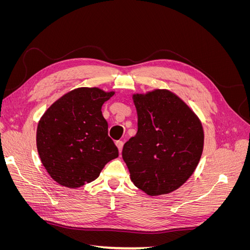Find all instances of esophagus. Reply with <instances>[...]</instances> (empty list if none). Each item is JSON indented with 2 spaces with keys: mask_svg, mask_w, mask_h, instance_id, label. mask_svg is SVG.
<instances>
[{
  "mask_svg": "<svg viewBox=\"0 0 250 250\" xmlns=\"http://www.w3.org/2000/svg\"><path fill=\"white\" fill-rule=\"evenodd\" d=\"M123 142L122 141H117L116 142V145H117V147H118V149H119V151L121 152V151H122V149H123Z\"/></svg>",
  "mask_w": 250,
  "mask_h": 250,
  "instance_id": "1",
  "label": "esophagus"
}]
</instances>
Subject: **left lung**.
Here are the masks:
<instances>
[{
	"label": "left lung",
	"mask_w": 250,
	"mask_h": 250,
	"mask_svg": "<svg viewBox=\"0 0 250 250\" xmlns=\"http://www.w3.org/2000/svg\"><path fill=\"white\" fill-rule=\"evenodd\" d=\"M138 132L122 157L134 186L150 196L169 194L191 177L200 161L204 133L195 112L168 89L134 94Z\"/></svg>",
	"instance_id": "8db88e82"
}]
</instances>
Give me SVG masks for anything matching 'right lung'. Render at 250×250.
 Masks as SVG:
<instances>
[{"label": "right lung", "instance_id": "obj_1", "mask_svg": "<svg viewBox=\"0 0 250 250\" xmlns=\"http://www.w3.org/2000/svg\"><path fill=\"white\" fill-rule=\"evenodd\" d=\"M115 92L79 87L53 103L41 118L36 146L41 161L57 184L76 188L92 183L119 156L108 137L102 105Z\"/></svg>", "mask_w": 250, "mask_h": 250}]
</instances>
